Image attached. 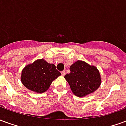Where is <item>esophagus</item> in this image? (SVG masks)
Masks as SVG:
<instances>
[{
    "mask_svg": "<svg viewBox=\"0 0 126 126\" xmlns=\"http://www.w3.org/2000/svg\"><path fill=\"white\" fill-rule=\"evenodd\" d=\"M65 74H66L65 71H61V74H62V76H65Z\"/></svg>",
    "mask_w": 126,
    "mask_h": 126,
    "instance_id": "obj_1",
    "label": "esophagus"
}]
</instances>
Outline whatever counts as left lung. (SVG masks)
I'll return each mask as SVG.
<instances>
[{"label":"left lung","mask_w":126,"mask_h":126,"mask_svg":"<svg viewBox=\"0 0 126 126\" xmlns=\"http://www.w3.org/2000/svg\"><path fill=\"white\" fill-rule=\"evenodd\" d=\"M71 72L65 78L74 94L82 97L94 93L100 86V76L97 68L84 61H78L69 67Z\"/></svg>","instance_id":"8db88e82"}]
</instances>
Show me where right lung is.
Instances as JSON below:
<instances>
[{
	"label": "right lung",
	"instance_id": "add662e5",
	"mask_svg": "<svg viewBox=\"0 0 126 126\" xmlns=\"http://www.w3.org/2000/svg\"><path fill=\"white\" fill-rule=\"evenodd\" d=\"M59 76L61 73L54 64L38 59L25 67L21 73V82L29 90L42 93L48 89L52 81Z\"/></svg>",
	"mask_w": 126,
	"mask_h": 126
}]
</instances>
